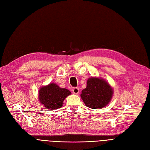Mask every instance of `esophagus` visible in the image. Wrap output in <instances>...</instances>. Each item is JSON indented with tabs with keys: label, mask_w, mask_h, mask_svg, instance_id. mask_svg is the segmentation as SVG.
Wrapping results in <instances>:
<instances>
[{
	"label": "esophagus",
	"mask_w": 150,
	"mask_h": 150,
	"mask_svg": "<svg viewBox=\"0 0 150 150\" xmlns=\"http://www.w3.org/2000/svg\"><path fill=\"white\" fill-rule=\"evenodd\" d=\"M72 92L74 94H78L79 93V88L78 87H74L72 89Z\"/></svg>",
	"instance_id": "34e87169"
}]
</instances>
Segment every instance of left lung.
<instances>
[{"label":"left lung","instance_id":"1","mask_svg":"<svg viewBox=\"0 0 150 150\" xmlns=\"http://www.w3.org/2000/svg\"><path fill=\"white\" fill-rule=\"evenodd\" d=\"M86 87L81 91V98L86 107L100 108L108 104L112 99L113 90L107 81L98 78L88 79Z\"/></svg>","mask_w":150,"mask_h":150}]
</instances>
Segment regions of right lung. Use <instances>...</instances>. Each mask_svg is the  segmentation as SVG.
<instances>
[{
	"label": "right lung",
	"mask_w": 150,
	"mask_h": 150,
	"mask_svg": "<svg viewBox=\"0 0 150 150\" xmlns=\"http://www.w3.org/2000/svg\"><path fill=\"white\" fill-rule=\"evenodd\" d=\"M70 94L69 90L60 88L55 83H50L40 88L38 98L40 102L47 109L52 110L61 108L64 104L63 101Z\"/></svg>",
	"instance_id": "1"
}]
</instances>
